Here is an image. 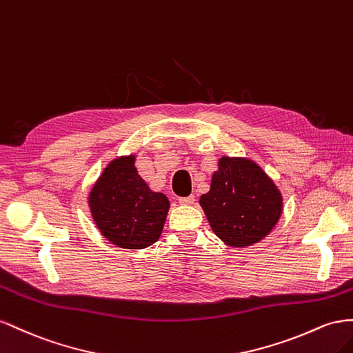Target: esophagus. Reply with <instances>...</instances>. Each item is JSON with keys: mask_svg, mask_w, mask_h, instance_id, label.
<instances>
[{"mask_svg": "<svg viewBox=\"0 0 353 353\" xmlns=\"http://www.w3.org/2000/svg\"><path fill=\"white\" fill-rule=\"evenodd\" d=\"M179 203L182 204V205H190V204H194V203H195V196H194V195L182 196V198H179Z\"/></svg>", "mask_w": 353, "mask_h": 353, "instance_id": "obj_1", "label": "esophagus"}]
</instances>
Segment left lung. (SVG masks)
<instances>
[{"label": "left lung", "mask_w": 353, "mask_h": 353, "mask_svg": "<svg viewBox=\"0 0 353 353\" xmlns=\"http://www.w3.org/2000/svg\"><path fill=\"white\" fill-rule=\"evenodd\" d=\"M199 204L223 243L247 247L263 239L276 225L283 196L253 161L223 157Z\"/></svg>", "instance_id": "obj_1"}]
</instances>
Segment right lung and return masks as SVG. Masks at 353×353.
Here are the masks:
<instances>
[{
    "label": "right lung",
    "mask_w": 353,
    "mask_h": 353,
    "mask_svg": "<svg viewBox=\"0 0 353 353\" xmlns=\"http://www.w3.org/2000/svg\"><path fill=\"white\" fill-rule=\"evenodd\" d=\"M90 208L103 236L121 248H146L163 232L170 203L152 192L134 168V157L110 163L90 192Z\"/></svg>",
    "instance_id": "add662e5"
}]
</instances>
